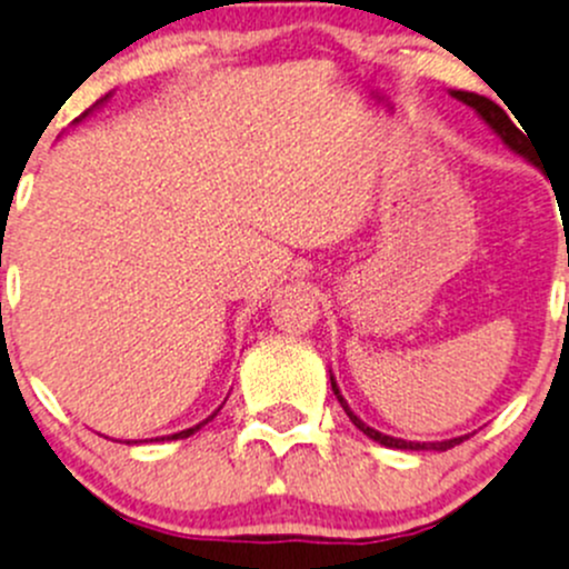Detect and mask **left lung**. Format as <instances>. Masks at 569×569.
Masks as SVG:
<instances>
[{
	"label": "left lung",
	"mask_w": 569,
	"mask_h": 569,
	"mask_svg": "<svg viewBox=\"0 0 569 569\" xmlns=\"http://www.w3.org/2000/svg\"><path fill=\"white\" fill-rule=\"evenodd\" d=\"M451 96H455L457 101H462V104H468L470 109H476V114H479V118L485 120V123L490 126V129L496 131V134L501 137V140L507 142V146L512 148L515 153H520V157L529 159V162H531V146H529V142H526V137H529V134L523 137L526 129L520 131L518 126L512 123V118H509V114L503 112V109L498 107L496 101H490V99H487V96H479V93H468V90H451ZM330 386H332V393H336V399L341 401L343 412H347V416H349V421H352L355 427H358L360 432L366 435V438L377 440V443L388 446V449H405V451H446V449H455L457 443H462V440H465V438H451V440H438V443H416V440H401V438H391V435L377 432V429H371L369 423H363L358 416H355L352 410H349L347 399H343L341 391H338L336 377H332V375H330Z\"/></svg>",
	"instance_id": "1"
}]
</instances>
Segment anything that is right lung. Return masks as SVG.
Returning a JSON list of instances; mask_svg holds the SVG:
<instances>
[{
  "label": "right lung",
  "instance_id": "obj_1",
  "mask_svg": "<svg viewBox=\"0 0 569 569\" xmlns=\"http://www.w3.org/2000/svg\"><path fill=\"white\" fill-rule=\"evenodd\" d=\"M109 99V93L104 96V99H101V101H96V104L93 107H99V104H104V101ZM90 112H93V109H88V112H84L82 114V118H88V114ZM73 123H77V120H73ZM214 416H217V412H214ZM214 416H209V418H206V421H200V423H194V427H189V429H181V432H176V435H168V440H181V438H189V435H194V432H198V429L200 427H203V423H209L211 421V418H214ZM157 440H164V438H157ZM131 443H137V440H131Z\"/></svg>",
  "mask_w": 569,
  "mask_h": 569
}]
</instances>
